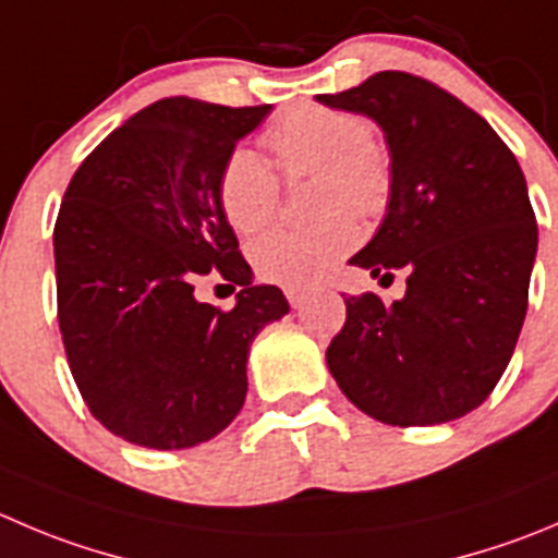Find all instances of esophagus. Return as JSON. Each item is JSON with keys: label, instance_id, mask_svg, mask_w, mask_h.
I'll use <instances>...</instances> for the list:
<instances>
[{"label": "esophagus", "instance_id": "obj_1", "mask_svg": "<svg viewBox=\"0 0 558 558\" xmlns=\"http://www.w3.org/2000/svg\"><path fill=\"white\" fill-rule=\"evenodd\" d=\"M284 293H288V301H290V306H293V310H301V306H304V301H306V293L301 288H288L284 290Z\"/></svg>", "mask_w": 558, "mask_h": 558}]
</instances>
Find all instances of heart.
I'll list each match as a JSON object with an SVG mask.
<instances>
[{
	"label": "heart",
	"mask_w": 558,
	"mask_h": 558,
	"mask_svg": "<svg viewBox=\"0 0 558 558\" xmlns=\"http://www.w3.org/2000/svg\"><path fill=\"white\" fill-rule=\"evenodd\" d=\"M288 178L315 174L312 210L328 214L301 230H274L252 246V265L263 279L284 288H310L355 246L359 230L344 215L375 216L391 191L386 153L364 120L323 106L284 114L265 134ZM279 203V180L265 158L238 147L219 174V208L238 235H257L270 225Z\"/></svg>",
	"instance_id": "b5f03b06"
}]
</instances>
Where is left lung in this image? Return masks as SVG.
Here are the masks:
<instances>
[{"label":"left lung","instance_id":"8db88e82","mask_svg":"<svg viewBox=\"0 0 558 558\" xmlns=\"http://www.w3.org/2000/svg\"><path fill=\"white\" fill-rule=\"evenodd\" d=\"M317 100L369 117L391 158L386 216L350 265L408 274L400 301L344 299L328 369L384 424L465 416L496 389L526 317L537 219L518 158L474 109L411 73H375Z\"/></svg>","mask_w":558,"mask_h":558}]
</instances>
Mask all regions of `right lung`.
Instances as JSON below:
<instances>
[{
    "mask_svg": "<svg viewBox=\"0 0 558 558\" xmlns=\"http://www.w3.org/2000/svg\"><path fill=\"white\" fill-rule=\"evenodd\" d=\"M270 106L163 98L111 131L73 174L54 227L57 312L73 380L109 433L147 449L219 435L246 400L254 337L290 312L219 208V174ZM219 269L230 313L196 302Z\"/></svg>",
    "mask_w": 558,
    "mask_h": 558,
    "instance_id": "add662e5",
    "label": "right lung"
}]
</instances>
